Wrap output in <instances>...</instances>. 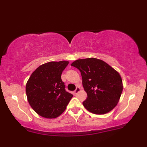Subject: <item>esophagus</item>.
Here are the masks:
<instances>
[{
    "instance_id": "1",
    "label": "esophagus",
    "mask_w": 147,
    "mask_h": 147,
    "mask_svg": "<svg viewBox=\"0 0 147 147\" xmlns=\"http://www.w3.org/2000/svg\"><path fill=\"white\" fill-rule=\"evenodd\" d=\"M80 90H81V89H80V87H77V88H76V90L74 92V94H77L78 93H79V92H80Z\"/></svg>"
}]
</instances>
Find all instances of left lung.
<instances>
[{
  "label": "left lung",
  "mask_w": 147,
  "mask_h": 147,
  "mask_svg": "<svg viewBox=\"0 0 147 147\" xmlns=\"http://www.w3.org/2000/svg\"><path fill=\"white\" fill-rule=\"evenodd\" d=\"M71 65L81 72L82 84L88 95L83 102L86 109L96 114L113 110L123 90L119 73L105 61L94 57L76 60Z\"/></svg>",
  "instance_id": "1"
}]
</instances>
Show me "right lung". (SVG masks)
Listing matches in <instances>:
<instances>
[{
  "mask_svg": "<svg viewBox=\"0 0 147 147\" xmlns=\"http://www.w3.org/2000/svg\"><path fill=\"white\" fill-rule=\"evenodd\" d=\"M67 61H50L40 65L26 84V94L31 108L39 116L55 118L65 111L73 97L65 90L61 75Z\"/></svg>",
  "mask_w": 147,
  "mask_h": 147,
  "instance_id": "right-lung-1",
  "label": "right lung"
}]
</instances>
